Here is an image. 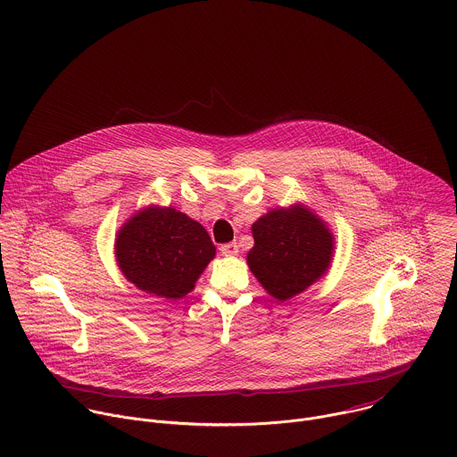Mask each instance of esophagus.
Wrapping results in <instances>:
<instances>
[{"label": "esophagus", "instance_id": "1", "mask_svg": "<svg viewBox=\"0 0 457 457\" xmlns=\"http://www.w3.org/2000/svg\"><path fill=\"white\" fill-rule=\"evenodd\" d=\"M220 253H222L224 256H235V254H238V245H237V242H229V244L220 245Z\"/></svg>", "mask_w": 457, "mask_h": 457}]
</instances>
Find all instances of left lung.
<instances>
[{
  "instance_id": "8db88e82",
  "label": "left lung",
  "mask_w": 457,
  "mask_h": 457,
  "mask_svg": "<svg viewBox=\"0 0 457 457\" xmlns=\"http://www.w3.org/2000/svg\"><path fill=\"white\" fill-rule=\"evenodd\" d=\"M251 233L254 245L247 253V266L280 302L303 293L331 268L335 235L302 203L270 210L251 226Z\"/></svg>"
}]
</instances>
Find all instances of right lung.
Wrapping results in <instances>:
<instances>
[{
    "mask_svg": "<svg viewBox=\"0 0 457 457\" xmlns=\"http://www.w3.org/2000/svg\"><path fill=\"white\" fill-rule=\"evenodd\" d=\"M113 249L128 282L166 300L191 293L217 253L197 220L157 204L141 208L119 228Z\"/></svg>",
    "mask_w": 457,
    "mask_h": 457,
    "instance_id": "1",
    "label": "right lung"
}]
</instances>
